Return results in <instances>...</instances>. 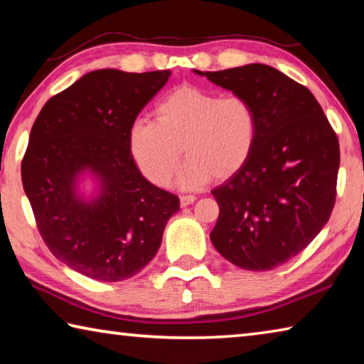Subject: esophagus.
<instances>
[{"mask_svg":"<svg viewBox=\"0 0 364 364\" xmlns=\"http://www.w3.org/2000/svg\"><path fill=\"white\" fill-rule=\"evenodd\" d=\"M194 200H196V196H193V194H186V196H181V197H180V204H181V207L191 205Z\"/></svg>","mask_w":364,"mask_h":364,"instance_id":"1","label":"esophagus"}]
</instances>
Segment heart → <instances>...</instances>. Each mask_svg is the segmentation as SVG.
Instances as JSON below:
<instances>
[{"label": "heart", "instance_id": "obj_1", "mask_svg": "<svg viewBox=\"0 0 364 364\" xmlns=\"http://www.w3.org/2000/svg\"><path fill=\"white\" fill-rule=\"evenodd\" d=\"M258 115L250 100L184 85L157 102L152 120H136L128 132L132 157L147 180L167 186L181 154V188H197L212 176L237 173L255 149Z\"/></svg>", "mask_w": 364, "mask_h": 364}]
</instances>
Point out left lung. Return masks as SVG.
Segmentation results:
<instances>
[{
	"mask_svg": "<svg viewBox=\"0 0 364 364\" xmlns=\"http://www.w3.org/2000/svg\"><path fill=\"white\" fill-rule=\"evenodd\" d=\"M194 72L247 97L258 115L247 164L212 191L220 205L212 244L239 268L273 269L328 223L341 164L337 134L311 91L273 67Z\"/></svg>",
	"mask_w": 364,
	"mask_h": 364,
	"instance_id": "obj_1",
	"label": "left lung"
}]
</instances>
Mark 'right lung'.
Masks as SVG:
<instances>
[{
	"label": "right lung",
	"instance_id": "obj_1",
	"mask_svg": "<svg viewBox=\"0 0 364 364\" xmlns=\"http://www.w3.org/2000/svg\"><path fill=\"white\" fill-rule=\"evenodd\" d=\"M170 70H95L53 96L36 117L22 159V184L53 255L88 278L123 281L139 273L180 210L178 196L141 175L128 132L167 83ZM88 169L100 194L85 201L76 180Z\"/></svg>",
	"mask_w": 364,
	"mask_h": 364
}]
</instances>
